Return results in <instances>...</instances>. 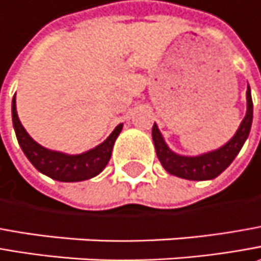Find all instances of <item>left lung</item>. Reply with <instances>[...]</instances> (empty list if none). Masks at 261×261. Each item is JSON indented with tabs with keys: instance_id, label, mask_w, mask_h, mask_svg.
<instances>
[{
	"instance_id": "obj_1",
	"label": "left lung",
	"mask_w": 261,
	"mask_h": 261,
	"mask_svg": "<svg viewBox=\"0 0 261 261\" xmlns=\"http://www.w3.org/2000/svg\"><path fill=\"white\" fill-rule=\"evenodd\" d=\"M246 96H247L246 117L243 118L232 139L224 146H221L220 148L203 153L199 156H182L172 151L154 122L151 136H153V143L156 147V154L162 166L165 167V170L170 175L188 179V180H211L221 175L232 163V160L240 153V150L250 134L251 122H253V99H251V91L248 85Z\"/></svg>"
}]
</instances>
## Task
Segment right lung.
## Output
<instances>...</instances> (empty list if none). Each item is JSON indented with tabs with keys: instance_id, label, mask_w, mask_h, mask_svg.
I'll list each match as a JSON object with an SVG mask.
<instances>
[{
	"instance_id": "add662e5",
	"label": "right lung",
	"mask_w": 261,
	"mask_h": 261,
	"mask_svg": "<svg viewBox=\"0 0 261 261\" xmlns=\"http://www.w3.org/2000/svg\"><path fill=\"white\" fill-rule=\"evenodd\" d=\"M11 114L14 131L24 154L39 172L59 182H81L99 175L108 165L113 153L114 143L122 130V124H118L107 140L96 147L81 154H66L62 151L43 147L29 136V133L18 120L15 95L11 103Z\"/></svg>"
}]
</instances>
